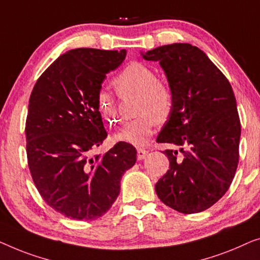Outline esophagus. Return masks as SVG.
<instances>
[{
    "instance_id": "1",
    "label": "esophagus",
    "mask_w": 260,
    "mask_h": 260,
    "mask_svg": "<svg viewBox=\"0 0 260 260\" xmlns=\"http://www.w3.org/2000/svg\"><path fill=\"white\" fill-rule=\"evenodd\" d=\"M137 156H138V160H142V159H145V156L147 155V153H148V151H146L145 148H138L137 149Z\"/></svg>"
}]
</instances>
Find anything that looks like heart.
Wrapping results in <instances>:
<instances>
[{
    "label": "heart",
    "instance_id": "obj_1",
    "mask_svg": "<svg viewBox=\"0 0 260 260\" xmlns=\"http://www.w3.org/2000/svg\"><path fill=\"white\" fill-rule=\"evenodd\" d=\"M120 93L138 94L137 119L127 122L114 135L116 141L133 146H145L154 131L155 123L164 122L173 108V90L166 81L158 79L155 71L141 62H132L113 80ZM96 107L108 126L120 121L116 102L105 90L98 94Z\"/></svg>",
    "mask_w": 260,
    "mask_h": 260
}]
</instances>
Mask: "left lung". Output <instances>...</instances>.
Returning <instances> with one entry per match:
<instances>
[{
    "mask_svg": "<svg viewBox=\"0 0 260 260\" xmlns=\"http://www.w3.org/2000/svg\"><path fill=\"white\" fill-rule=\"evenodd\" d=\"M159 61L173 90V108L156 142L166 149L170 170L155 184L159 199L185 214L198 213L228 191L239 161L240 120L226 76L203 50L173 43L142 54Z\"/></svg>",
    "mask_w": 260,
    "mask_h": 260,
    "instance_id": "1",
    "label": "left lung"
}]
</instances>
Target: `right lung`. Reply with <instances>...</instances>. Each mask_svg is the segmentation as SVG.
<instances>
[{"label": "right lung", "instance_id": "right-lung-1", "mask_svg": "<svg viewBox=\"0 0 260 260\" xmlns=\"http://www.w3.org/2000/svg\"><path fill=\"white\" fill-rule=\"evenodd\" d=\"M125 57V49H72L42 73L30 94L29 171L47 205L71 219L102 217L118 198L122 174L137 161L126 142L92 155L107 138L96 107L101 83Z\"/></svg>", "mask_w": 260, "mask_h": 260}]
</instances>
